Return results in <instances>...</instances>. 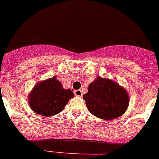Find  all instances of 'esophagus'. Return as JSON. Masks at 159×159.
<instances>
[{
	"mask_svg": "<svg viewBox=\"0 0 159 159\" xmlns=\"http://www.w3.org/2000/svg\"><path fill=\"white\" fill-rule=\"evenodd\" d=\"M74 94H75V96H79V97L83 96V93L81 90H75V91H74Z\"/></svg>",
	"mask_w": 159,
	"mask_h": 159,
	"instance_id": "obj_1",
	"label": "esophagus"
}]
</instances>
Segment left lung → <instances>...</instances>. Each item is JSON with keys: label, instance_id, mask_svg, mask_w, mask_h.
I'll list each match as a JSON object with an SVG mask.
<instances>
[{"label": "left lung", "instance_id": "8db88e82", "mask_svg": "<svg viewBox=\"0 0 159 159\" xmlns=\"http://www.w3.org/2000/svg\"><path fill=\"white\" fill-rule=\"evenodd\" d=\"M83 97L89 111L106 120L121 116L128 107L127 92L116 83L101 77L90 84Z\"/></svg>", "mask_w": 159, "mask_h": 159}]
</instances>
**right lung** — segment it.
<instances>
[{"instance_id":"add662e5","label":"right lung","mask_w":159,"mask_h":159,"mask_svg":"<svg viewBox=\"0 0 159 159\" xmlns=\"http://www.w3.org/2000/svg\"><path fill=\"white\" fill-rule=\"evenodd\" d=\"M74 94L71 89L65 90L53 76L36 84L29 94V104L32 111L43 116H52L64 109Z\"/></svg>"}]
</instances>
